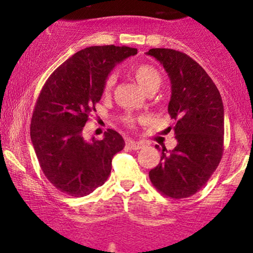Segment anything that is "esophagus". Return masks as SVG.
<instances>
[{
	"label": "esophagus",
	"instance_id": "1",
	"mask_svg": "<svg viewBox=\"0 0 253 253\" xmlns=\"http://www.w3.org/2000/svg\"><path fill=\"white\" fill-rule=\"evenodd\" d=\"M127 145L130 150H140L144 147V143L141 141H135V140H127Z\"/></svg>",
	"mask_w": 253,
	"mask_h": 253
}]
</instances>
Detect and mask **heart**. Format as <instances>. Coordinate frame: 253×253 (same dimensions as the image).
Returning a JSON list of instances; mask_svg holds the SVG:
<instances>
[{"label":"heart","instance_id":"b5f03b06","mask_svg":"<svg viewBox=\"0 0 253 253\" xmlns=\"http://www.w3.org/2000/svg\"><path fill=\"white\" fill-rule=\"evenodd\" d=\"M133 76L135 81L138 82L139 85L143 88L145 91H150V90H157L159 88L162 82V76L159 71L157 70L155 66L150 65V64H138V65L133 68ZM115 83V75L110 74L107 76L103 83V94L108 95L112 90L113 85Z\"/></svg>","mask_w":253,"mask_h":253}]
</instances>
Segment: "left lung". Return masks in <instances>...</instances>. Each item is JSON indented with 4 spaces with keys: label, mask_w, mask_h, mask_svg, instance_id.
Masks as SVG:
<instances>
[{
    "label": "left lung",
    "mask_w": 253,
    "mask_h": 253,
    "mask_svg": "<svg viewBox=\"0 0 253 253\" xmlns=\"http://www.w3.org/2000/svg\"><path fill=\"white\" fill-rule=\"evenodd\" d=\"M171 82L168 112L175 119L176 147H162L161 163L149 172L152 184L171 199L201 190L216 170L223 151V104L219 90L199 63L183 52L151 48ZM171 129V128H170ZM157 149L159 146L157 145Z\"/></svg>",
    "instance_id": "left-lung-1"
}]
</instances>
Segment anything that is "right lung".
<instances>
[{"label":"right lung","instance_id":"add662e5","mask_svg":"<svg viewBox=\"0 0 253 253\" xmlns=\"http://www.w3.org/2000/svg\"><path fill=\"white\" fill-rule=\"evenodd\" d=\"M128 46H91L58 66L43 84L31 121V139L43 175L57 189L82 197L108 178L114 155L125 147L117 130L102 140L83 138V128L118 63L136 54Z\"/></svg>","mask_w":253,"mask_h":253}]
</instances>
